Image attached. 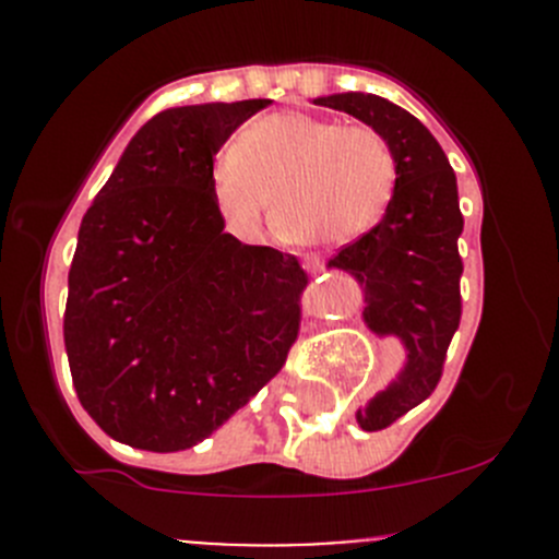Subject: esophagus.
<instances>
[{
    "label": "esophagus",
    "mask_w": 559,
    "mask_h": 559,
    "mask_svg": "<svg viewBox=\"0 0 559 559\" xmlns=\"http://www.w3.org/2000/svg\"><path fill=\"white\" fill-rule=\"evenodd\" d=\"M302 267H306L308 273H321V270H324V262H321L319 257H308L306 262H302Z\"/></svg>",
    "instance_id": "1"
}]
</instances>
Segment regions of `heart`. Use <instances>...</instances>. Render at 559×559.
Wrapping results in <instances>:
<instances>
[{
	"mask_svg": "<svg viewBox=\"0 0 559 559\" xmlns=\"http://www.w3.org/2000/svg\"><path fill=\"white\" fill-rule=\"evenodd\" d=\"M211 189L238 233L259 227L273 190L270 224L284 243L343 246L384 218L397 189V156L370 127L273 112L213 156Z\"/></svg>",
	"mask_w": 559,
	"mask_h": 559,
	"instance_id": "b5f03b06",
	"label": "heart"
}]
</instances>
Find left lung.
<instances>
[{
    "instance_id": "8db88e82",
    "label": "left lung",
    "mask_w": 559,
    "mask_h": 559,
    "mask_svg": "<svg viewBox=\"0 0 559 559\" xmlns=\"http://www.w3.org/2000/svg\"><path fill=\"white\" fill-rule=\"evenodd\" d=\"M313 105L359 118L384 134L397 156V189L384 218L326 262L362 286L368 330L397 337L405 348L392 384L357 411V425L376 432L430 397L460 326L456 175L430 129L384 97L346 92L316 97Z\"/></svg>"
}]
</instances>
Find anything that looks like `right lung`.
<instances>
[{"label": "right lung", "instance_id": "obj_1", "mask_svg": "<svg viewBox=\"0 0 559 559\" xmlns=\"http://www.w3.org/2000/svg\"><path fill=\"white\" fill-rule=\"evenodd\" d=\"M273 99L162 110L140 127L78 233L64 346L78 400L118 443L183 452L286 362L308 275L224 233L211 165Z\"/></svg>", "mask_w": 559, "mask_h": 559}]
</instances>
